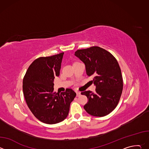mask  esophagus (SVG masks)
<instances>
[{
  "instance_id": "1",
  "label": "esophagus",
  "mask_w": 149,
  "mask_h": 149,
  "mask_svg": "<svg viewBox=\"0 0 149 149\" xmlns=\"http://www.w3.org/2000/svg\"><path fill=\"white\" fill-rule=\"evenodd\" d=\"M76 93H77V97H79V96L81 95V93H80V92L77 91Z\"/></svg>"
}]
</instances>
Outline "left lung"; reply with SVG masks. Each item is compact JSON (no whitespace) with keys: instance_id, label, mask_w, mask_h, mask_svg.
<instances>
[{"instance_id":"8db88e82","label":"left lung","mask_w":149,"mask_h":149,"mask_svg":"<svg viewBox=\"0 0 149 149\" xmlns=\"http://www.w3.org/2000/svg\"><path fill=\"white\" fill-rule=\"evenodd\" d=\"M75 55L82 61L87 75L93 77L95 93L82 92L88 101L84 106L89 114L104 117L113 111L120 99L123 82L121 69L115 57L109 52L98 47L78 49Z\"/></svg>"}]
</instances>
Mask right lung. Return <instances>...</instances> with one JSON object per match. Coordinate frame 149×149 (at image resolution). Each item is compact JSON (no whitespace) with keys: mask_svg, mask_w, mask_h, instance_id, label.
Segmentation results:
<instances>
[{"mask_svg":"<svg viewBox=\"0 0 149 149\" xmlns=\"http://www.w3.org/2000/svg\"><path fill=\"white\" fill-rule=\"evenodd\" d=\"M63 52L36 59L23 79V92L29 109L39 121L54 124L68 116L76 93L71 88L54 91V80L59 75Z\"/></svg>","mask_w":149,"mask_h":149,"instance_id":"right-lung-1","label":"right lung"}]
</instances>
